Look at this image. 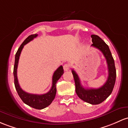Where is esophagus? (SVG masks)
<instances>
[{
    "label": "esophagus",
    "mask_w": 128,
    "mask_h": 128,
    "mask_svg": "<svg viewBox=\"0 0 128 128\" xmlns=\"http://www.w3.org/2000/svg\"><path fill=\"white\" fill-rule=\"evenodd\" d=\"M63 68H64V70L65 71L68 70H69V68H70V66L68 65V64H64V66H63Z\"/></svg>",
    "instance_id": "esophagus-1"
}]
</instances>
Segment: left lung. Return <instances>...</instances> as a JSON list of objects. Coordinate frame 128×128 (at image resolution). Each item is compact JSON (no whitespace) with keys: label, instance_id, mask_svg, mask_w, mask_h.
<instances>
[{"label":"left lung","instance_id":"1","mask_svg":"<svg viewBox=\"0 0 128 128\" xmlns=\"http://www.w3.org/2000/svg\"><path fill=\"white\" fill-rule=\"evenodd\" d=\"M92 47L100 50L106 60L108 68V78L103 86L98 89H85L81 85L78 75L74 70H72L75 83V91L80 99L92 104L102 103L112 93L116 80L115 62L109 47L97 35L92 34Z\"/></svg>","mask_w":128,"mask_h":128}]
</instances>
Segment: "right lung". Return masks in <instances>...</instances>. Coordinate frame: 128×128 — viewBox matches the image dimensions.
<instances>
[{"label":"right lung","mask_w":128,"mask_h":128,"mask_svg":"<svg viewBox=\"0 0 128 128\" xmlns=\"http://www.w3.org/2000/svg\"><path fill=\"white\" fill-rule=\"evenodd\" d=\"M38 34H32L29 36L27 38L25 39L24 41L20 45V47L18 48V51L15 55L14 66V85L16 88V91L18 95L20 96L21 100L24 103L28 105L30 107L34 108L36 109H42L48 106L55 97L56 94V82L58 80L61 78V76L64 74V70L62 66H60L54 72L52 78V86L50 90L47 93L42 94V95H38V94H29L25 92L21 89L18 82V76H17V68H18V62H19V56L20 55L21 52L22 48H24L25 44L28 43L31 40L37 37Z\"/></svg>","instance_id":"obj_1"}]
</instances>
